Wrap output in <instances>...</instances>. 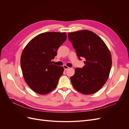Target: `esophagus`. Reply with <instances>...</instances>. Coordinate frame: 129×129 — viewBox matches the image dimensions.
Segmentation results:
<instances>
[{
	"mask_svg": "<svg viewBox=\"0 0 129 129\" xmlns=\"http://www.w3.org/2000/svg\"><path fill=\"white\" fill-rule=\"evenodd\" d=\"M63 68H64V71H67V70H68V69L69 68V67H68V66H67L66 65L63 66Z\"/></svg>",
	"mask_w": 129,
	"mask_h": 129,
	"instance_id": "esophagus-1",
	"label": "esophagus"
}]
</instances>
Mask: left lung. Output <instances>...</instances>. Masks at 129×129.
Wrapping results in <instances>:
<instances>
[{
    "instance_id": "obj_1",
    "label": "left lung",
    "mask_w": 129,
    "mask_h": 129,
    "mask_svg": "<svg viewBox=\"0 0 129 129\" xmlns=\"http://www.w3.org/2000/svg\"><path fill=\"white\" fill-rule=\"evenodd\" d=\"M68 38L79 60H85V65L76 68L71 77L73 86L83 94L94 93L108 79L112 66L111 53L102 39L90 30L69 33Z\"/></svg>"
}]
</instances>
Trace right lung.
Instances as JSON below:
<instances>
[{"mask_svg": "<svg viewBox=\"0 0 129 129\" xmlns=\"http://www.w3.org/2000/svg\"><path fill=\"white\" fill-rule=\"evenodd\" d=\"M67 39L65 32H45L32 39L23 50L20 64L27 84L39 94L53 91L64 68L52 63L57 50Z\"/></svg>", "mask_w": 129, "mask_h": 129, "instance_id": "right-lung-1", "label": "right lung"}]
</instances>
